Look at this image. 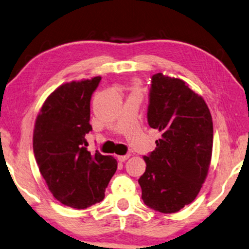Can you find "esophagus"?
Returning <instances> with one entry per match:
<instances>
[{
  "label": "esophagus",
  "instance_id": "obj_1",
  "mask_svg": "<svg viewBox=\"0 0 249 249\" xmlns=\"http://www.w3.org/2000/svg\"><path fill=\"white\" fill-rule=\"evenodd\" d=\"M129 158V155H126V156H118L117 159L118 161H121V162H124V161H126Z\"/></svg>",
  "mask_w": 249,
  "mask_h": 249
}]
</instances>
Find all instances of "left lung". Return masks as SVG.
<instances>
[{"instance_id": "8db88e82", "label": "left lung", "mask_w": 249, "mask_h": 249, "mask_svg": "<svg viewBox=\"0 0 249 249\" xmlns=\"http://www.w3.org/2000/svg\"><path fill=\"white\" fill-rule=\"evenodd\" d=\"M150 127L161 133L157 148L144 156L140 177L142 199L161 213H175L197 196L212 157L213 123L204 99L183 80L152 75Z\"/></svg>"}]
</instances>
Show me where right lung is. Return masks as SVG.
<instances>
[{
	"instance_id": "add662e5",
	"label": "right lung",
	"mask_w": 249,
	"mask_h": 249,
	"mask_svg": "<svg viewBox=\"0 0 249 249\" xmlns=\"http://www.w3.org/2000/svg\"><path fill=\"white\" fill-rule=\"evenodd\" d=\"M101 76L72 81L54 90L40 108L33 136L35 158L54 197L78 210L103 201L117 161L87 150L91 94Z\"/></svg>"
}]
</instances>
